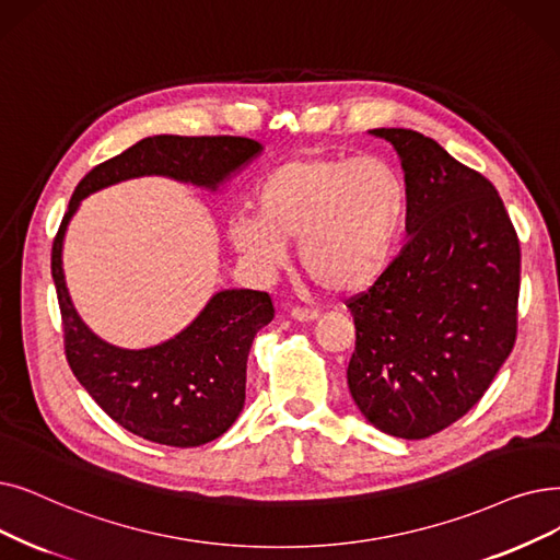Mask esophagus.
I'll return each instance as SVG.
<instances>
[{
  "label": "esophagus",
  "instance_id": "1",
  "mask_svg": "<svg viewBox=\"0 0 560 560\" xmlns=\"http://www.w3.org/2000/svg\"><path fill=\"white\" fill-rule=\"evenodd\" d=\"M318 311L315 308H304V306H293L290 308V318H295V320H300V323H311V320H315L318 318Z\"/></svg>",
  "mask_w": 560,
  "mask_h": 560
}]
</instances>
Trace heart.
<instances>
[{
  "label": "heart",
  "mask_w": 560,
  "mask_h": 560,
  "mask_svg": "<svg viewBox=\"0 0 560 560\" xmlns=\"http://www.w3.org/2000/svg\"><path fill=\"white\" fill-rule=\"evenodd\" d=\"M256 214L229 222L231 245L262 270L281 265L298 240L302 270L334 293L375 283L392 265L407 217V187L382 158L302 155L267 172Z\"/></svg>",
  "instance_id": "b5f03b06"
}]
</instances>
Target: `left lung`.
I'll return each instance as SVG.
<instances>
[{
	"label": "left lung",
	"mask_w": 560,
	"mask_h": 560,
	"mask_svg": "<svg viewBox=\"0 0 560 560\" xmlns=\"http://www.w3.org/2000/svg\"><path fill=\"white\" fill-rule=\"evenodd\" d=\"M407 187V245L348 300V386L377 430L425 440L462 419L513 352L522 252L497 187L434 139L377 128Z\"/></svg>",
	"instance_id": "left-lung-1"
}]
</instances>
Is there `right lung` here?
<instances>
[{"instance_id":"right-lung-1","label":"right lung","mask_w":560,"mask_h":560,"mask_svg":"<svg viewBox=\"0 0 560 560\" xmlns=\"http://www.w3.org/2000/svg\"><path fill=\"white\" fill-rule=\"evenodd\" d=\"M262 145L247 137H145L93 166L68 203L52 245V279L70 371L107 417L143 440L191 448L222 436L245 407L247 357L254 336L275 318L260 290H220L174 338L143 350L116 348L95 336L70 302L61 249L80 201L103 187L139 176H166L217 189Z\"/></svg>"}]
</instances>
